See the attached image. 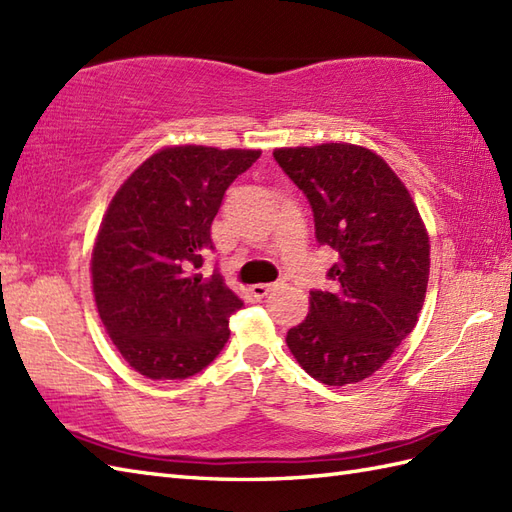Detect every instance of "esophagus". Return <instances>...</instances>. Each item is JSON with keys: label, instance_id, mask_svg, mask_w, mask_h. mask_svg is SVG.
I'll return each instance as SVG.
<instances>
[{"label": "esophagus", "instance_id": "34e87169", "mask_svg": "<svg viewBox=\"0 0 512 512\" xmlns=\"http://www.w3.org/2000/svg\"><path fill=\"white\" fill-rule=\"evenodd\" d=\"M276 287H278V282H274V285H271V282H269V285H263V282H258V285L249 287V291H252L254 298H265V295H267L269 291H274Z\"/></svg>", "mask_w": 512, "mask_h": 512}]
</instances>
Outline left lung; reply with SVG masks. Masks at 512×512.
I'll use <instances>...</instances> for the list:
<instances>
[{
  "mask_svg": "<svg viewBox=\"0 0 512 512\" xmlns=\"http://www.w3.org/2000/svg\"><path fill=\"white\" fill-rule=\"evenodd\" d=\"M274 157L309 199L317 243L337 252L331 291H311L287 346L320 383H359L418 322L429 280L423 219L394 170L363 146H295Z\"/></svg>",
  "mask_w": 512,
  "mask_h": 512,
  "instance_id": "obj_1",
  "label": "left lung"
}]
</instances>
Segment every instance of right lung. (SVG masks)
<instances>
[{"mask_svg": "<svg viewBox=\"0 0 512 512\" xmlns=\"http://www.w3.org/2000/svg\"><path fill=\"white\" fill-rule=\"evenodd\" d=\"M260 151L168 146L124 181L100 223L92 254L98 315L133 370L188 379L230 339L243 300L219 271L201 274L225 190Z\"/></svg>", "mask_w": 512, "mask_h": 512, "instance_id": "right-lung-1", "label": "right lung"}]
</instances>
